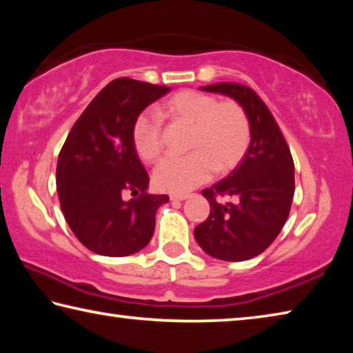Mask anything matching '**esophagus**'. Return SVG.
Masks as SVG:
<instances>
[{"mask_svg":"<svg viewBox=\"0 0 353 353\" xmlns=\"http://www.w3.org/2000/svg\"><path fill=\"white\" fill-rule=\"evenodd\" d=\"M188 198V194H171L170 199L171 201H185Z\"/></svg>","mask_w":353,"mask_h":353,"instance_id":"obj_1","label":"esophagus"}]
</instances>
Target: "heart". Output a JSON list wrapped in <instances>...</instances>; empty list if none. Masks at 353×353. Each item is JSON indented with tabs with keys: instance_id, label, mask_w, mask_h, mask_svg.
Instances as JSON below:
<instances>
[{
	"instance_id": "heart-1",
	"label": "heart",
	"mask_w": 353,
	"mask_h": 353,
	"mask_svg": "<svg viewBox=\"0 0 353 353\" xmlns=\"http://www.w3.org/2000/svg\"><path fill=\"white\" fill-rule=\"evenodd\" d=\"M163 115L188 124V155H171L154 170V183L162 191L187 193L210 179L213 171L229 172L241 162L250 143V123L236 101H219L194 90L172 97ZM132 145L143 162L151 163L163 151L157 118L140 115L132 128Z\"/></svg>"
}]
</instances>
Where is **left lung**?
<instances>
[{
  "mask_svg": "<svg viewBox=\"0 0 353 353\" xmlns=\"http://www.w3.org/2000/svg\"><path fill=\"white\" fill-rule=\"evenodd\" d=\"M201 90L225 94L241 104L250 123V143L235 170L202 191L210 214L196 227L194 238L214 259H254L271 246L288 219L294 162L272 113L252 88L219 82Z\"/></svg>",
  "mask_w": 353,
  "mask_h": 353,
  "instance_id": "left-lung-1",
  "label": "left lung"
}]
</instances>
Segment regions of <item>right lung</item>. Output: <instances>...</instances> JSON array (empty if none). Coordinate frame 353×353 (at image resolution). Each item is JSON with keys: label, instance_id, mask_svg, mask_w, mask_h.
Instances as JSON below:
<instances>
[{"label": "right lung", "instance_id": "right-lung-1", "mask_svg": "<svg viewBox=\"0 0 353 353\" xmlns=\"http://www.w3.org/2000/svg\"><path fill=\"white\" fill-rule=\"evenodd\" d=\"M170 87L119 77L101 90L71 128L57 160L61 208L92 252L126 256L151 241L166 194H149V176L132 145L135 119ZM136 196L124 200L123 193Z\"/></svg>", "mask_w": 353, "mask_h": 353}]
</instances>
